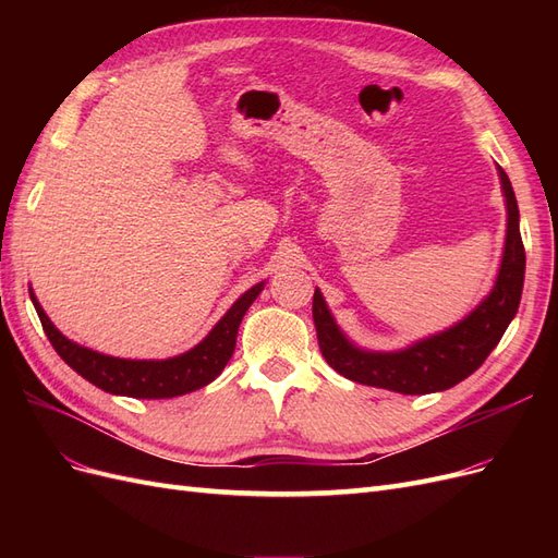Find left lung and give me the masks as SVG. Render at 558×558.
Instances as JSON below:
<instances>
[{
	"mask_svg": "<svg viewBox=\"0 0 558 558\" xmlns=\"http://www.w3.org/2000/svg\"><path fill=\"white\" fill-rule=\"evenodd\" d=\"M498 174L508 202V240H505L502 265L492 295L461 324L440 335L396 353H373L356 349L347 340L335 326L324 295L316 289L312 302L316 340L332 369L351 381L388 388L404 396H424L456 386L486 361L519 310L523 269H526L517 197L502 167H498Z\"/></svg>",
	"mask_w": 558,
	"mask_h": 558,
	"instance_id": "8db88e82",
	"label": "left lung"
}]
</instances>
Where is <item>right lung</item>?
Masks as SVG:
<instances>
[{
    "instance_id": "obj_1",
    "label": "right lung",
    "mask_w": 558,
    "mask_h": 558,
    "mask_svg": "<svg viewBox=\"0 0 558 558\" xmlns=\"http://www.w3.org/2000/svg\"><path fill=\"white\" fill-rule=\"evenodd\" d=\"M260 291L263 281L253 286V289H248L238 302H234L228 314L218 320L214 330L195 349L167 361H125L105 356V353H97L86 347H78L72 340H66V337L50 324V318L41 310L35 293H29V298L35 302V310L39 314L48 342L53 344L58 356L72 369H76L83 379H88L97 388H102V391L113 396L154 400L191 393L195 388L207 386L223 373V367L232 359L242 318Z\"/></svg>"
}]
</instances>
